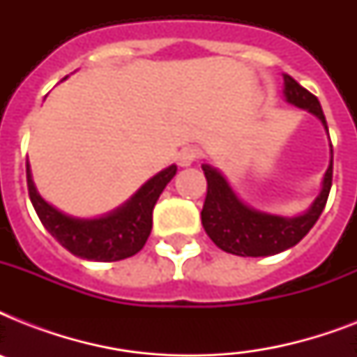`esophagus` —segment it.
Masks as SVG:
<instances>
[{
    "instance_id": "34e87169",
    "label": "esophagus",
    "mask_w": 357,
    "mask_h": 357,
    "mask_svg": "<svg viewBox=\"0 0 357 357\" xmlns=\"http://www.w3.org/2000/svg\"><path fill=\"white\" fill-rule=\"evenodd\" d=\"M198 159V150L196 148H183V150L179 151L178 157H176V161H178L179 167H190L192 162Z\"/></svg>"
}]
</instances>
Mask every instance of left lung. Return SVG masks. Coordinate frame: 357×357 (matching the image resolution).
<instances>
[{
    "mask_svg": "<svg viewBox=\"0 0 357 357\" xmlns=\"http://www.w3.org/2000/svg\"><path fill=\"white\" fill-rule=\"evenodd\" d=\"M283 94L294 107L305 109L321 120L328 131V123L317 96L298 85L291 75H283ZM332 148V142H330ZM202 170L207 179V196L202 209V226L213 243L228 254L241 257H266L280 254L283 250L298 244L307 235L321 217L326 206L328 195L332 189L333 174V150L330 167H328L322 189L315 202L304 215L298 217H280L271 213L257 211L246 206L229 187L222 174L217 168L204 162Z\"/></svg>",
    "mask_w": 357,
    "mask_h": 357,
    "instance_id": "obj_1",
    "label": "left lung"
}]
</instances>
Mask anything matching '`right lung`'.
I'll return each mask as SVG.
<instances>
[{"label": "right lung", "mask_w": 357, "mask_h": 357, "mask_svg": "<svg viewBox=\"0 0 357 357\" xmlns=\"http://www.w3.org/2000/svg\"><path fill=\"white\" fill-rule=\"evenodd\" d=\"M178 167L165 168L148 179L123 206L100 218H75L47 204L36 190L27 165L31 204L44 228L81 259L120 261L142 250L151 231V213Z\"/></svg>", "instance_id": "add662e5"}]
</instances>
